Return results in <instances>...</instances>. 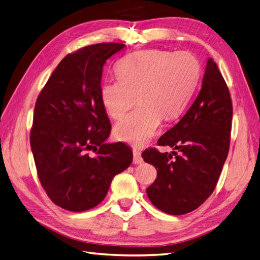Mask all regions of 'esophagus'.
I'll use <instances>...</instances> for the list:
<instances>
[{"label":"esophagus","instance_id":"esophagus-1","mask_svg":"<svg viewBox=\"0 0 260 260\" xmlns=\"http://www.w3.org/2000/svg\"><path fill=\"white\" fill-rule=\"evenodd\" d=\"M132 152H134V164H141L142 162V157H141V153L140 151L138 149H134L132 150Z\"/></svg>","mask_w":260,"mask_h":260}]
</instances>
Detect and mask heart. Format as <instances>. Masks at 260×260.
<instances>
[{
    "instance_id": "1",
    "label": "heart",
    "mask_w": 260,
    "mask_h": 260,
    "mask_svg": "<svg viewBox=\"0 0 260 260\" xmlns=\"http://www.w3.org/2000/svg\"><path fill=\"white\" fill-rule=\"evenodd\" d=\"M118 77L101 84V102L113 119L125 114L137 98L140 104L115 125L116 138L132 145L147 144L161 125L186 108L201 76L198 58L188 51H137L116 65Z\"/></svg>"
}]
</instances>
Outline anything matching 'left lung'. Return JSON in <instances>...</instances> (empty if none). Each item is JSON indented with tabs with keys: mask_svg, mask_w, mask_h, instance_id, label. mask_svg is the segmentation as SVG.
Wrapping results in <instances>:
<instances>
[{
	"mask_svg": "<svg viewBox=\"0 0 260 260\" xmlns=\"http://www.w3.org/2000/svg\"><path fill=\"white\" fill-rule=\"evenodd\" d=\"M232 101L215 61L206 62L202 87L183 118L158 139L172 153L148 148L144 160L157 169L147 188L150 202L172 215L198 209L213 193L230 147Z\"/></svg>",
	"mask_w": 260,
	"mask_h": 260,
	"instance_id": "left-lung-1",
	"label": "left lung"
}]
</instances>
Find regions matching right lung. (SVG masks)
Returning <instances> with one entry per match:
<instances>
[{"label":"right lung","mask_w":260,"mask_h":260,"mask_svg":"<svg viewBox=\"0 0 260 260\" xmlns=\"http://www.w3.org/2000/svg\"><path fill=\"white\" fill-rule=\"evenodd\" d=\"M123 47L102 42L68 54L37 99L30 132L37 173L49 199L65 210L100 204L113 177L132 162L125 144L105 142L111 123L100 96L104 63Z\"/></svg>","instance_id":"right-lung-1"}]
</instances>
